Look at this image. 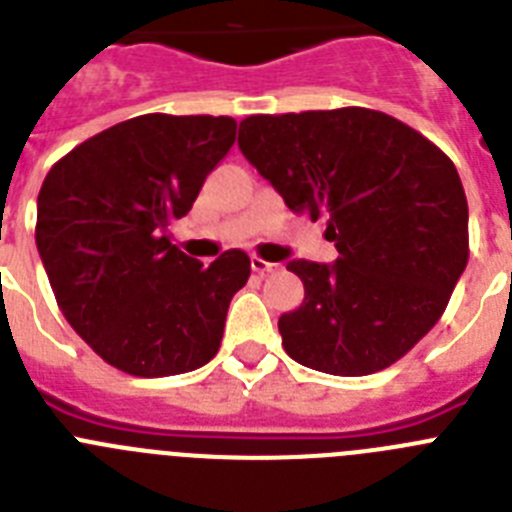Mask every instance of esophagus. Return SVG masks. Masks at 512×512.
<instances>
[{
  "label": "esophagus",
  "mask_w": 512,
  "mask_h": 512,
  "mask_svg": "<svg viewBox=\"0 0 512 512\" xmlns=\"http://www.w3.org/2000/svg\"><path fill=\"white\" fill-rule=\"evenodd\" d=\"M251 269L256 271V274H261V277H266V274H274V271L279 269V264H271V261L259 259V256H253V259H251Z\"/></svg>",
  "instance_id": "esophagus-1"
}]
</instances>
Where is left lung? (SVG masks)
I'll use <instances>...</instances> for the list:
<instances>
[{"instance_id":"obj_1","label":"left lung","mask_w":512,"mask_h":512,"mask_svg":"<svg viewBox=\"0 0 512 512\" xmlns=\"http://www.w3.org/2000/svg\"><path fill=\"white\" fill-rule=\"evenodd\" d=\"M238 146L292 212L325 217L336 264L289 261L305 300L279 318L297 364L382 372L438 323L469 261L459 171L436 143L366 107L251 115Z\"/></svg>"}]
</instances>
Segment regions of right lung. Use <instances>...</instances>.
Here are the masks:
<instances>
[{
	"mask_svg": "<svg viewBox=\"0 0 512 512\" xmlns=\"http://www.w3.org/2000/svg\"><path fill=\"white\" fill-rule=\"evenodd\" d=\"M233 117L140 115L58 158L38 194L35 243L63 318L133 377L205 366L233 295L251 277L241 248L210 266L166 228L192 210L235 143Z\"/></svg>",
	"mask_w": 512,
	"mask_h": 512,
	"instance_id": "1",
	"label": "right lung"
}]
</instances>
